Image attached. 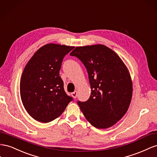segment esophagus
I'll return each mask as SVG.
<instances>
[{
    "mask_svg": "<svg viewBox=\"0 0 157 157\" xmlns=\"http://www.w3.org/2000/svg\"><path fill=\"white\" fill-rule=\"evenodd\" d=\"M77 95H78V91H75L74 92H73L72 93H71V96H72L74 98H75L76 97H77Z\"/></svg>",
    "mask_w": 157,
    "mask_h": 157,
    "instance_id": "esophagus-1",
    "label": "esophagus"
}]
</instances>
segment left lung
<instances>
[{"mask_svg":"<svg viewBox=\"0 0 157 157\" xmlns=\"http://www.w3.org/2000/svg\"><path fill=\"white\" fill-rule=\"evenodd\" d=\"M86 67L91 89L87 101H78L88 122L98 129L113 126L129 108L132 82L117 54L103 44L75 47L70 54Z\"/></svg>","mask_w":157,"mask_h":157,"instance_id":"obj_1","label":"left lung"}]
</instances>
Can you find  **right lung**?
Segmentation results:
<instances>
[{"instance_id":"1","label":"right lung","mask_w":157,"mask_h":157,"mask_svg":"<svg viewBox=\"0 0 157 157\" xmlns=\"http://www.w3.org/2000/svg\"><path fill=\"white\" fill-rule=\"evenodd\" d=\"M74 47L47 44L26 64L20 80V96L28 114L47 123L60 116L73 98L66 93L59 75L64 57Z\"/></svg>"}]
</instances>
